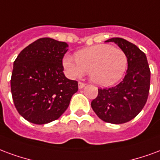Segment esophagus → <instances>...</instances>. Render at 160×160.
Here are the masks:
<instances>
[{
	"label": "esophagus",
	"mask_w": 160,
	"mask_h": 160,
	"mask_svg": "<svg viewBox=\"0 0 160 160\" xmlns=\"http://www.w3.org/2000/svg\"><path fill=\"white\" fill-rule=\"evenodd\" d=\"M85 86V83H83V82H78V88L81 89V88H84Z\"/></svg>",
	"instance_id": "esophagus-1"
}]
</instances>
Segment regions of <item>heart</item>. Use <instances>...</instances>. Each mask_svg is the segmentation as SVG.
Returning a JSON list of instances; mask_svg holds the SVG:
<instances>
[{
    "instance_id": "obj_1",
    "label": "heart",
    "mask_w": 160,
    "mask_h": 160,
    "mask_svg": "<svg viewBox=\"0 0 160 160\" xmlns=\"http://www.w3.org/2000/svg\"><path fill=\"white\" fill-rule=\"evenodd\" d=\"M76 58L66 55L63 66L69 77L75 78L88 70L89 78L101 87L119 82L126 72L128 58L123 50L108 44H99L77 52Z\"/></svg>"
}]
</instances>
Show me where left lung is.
<instances>
[{"instance_id":"8db88e82","label":"left lung","mask_w":160,"mask_h":160,"mask_svg":"<svg viewBox=\"0 0 160 160\" xmlns=\"http://www.w3.org/2000/svg\"><path fill=\"white\" fill-rule=\"evenodd\" d=\"M106 42L116 43L125 53L128 69L120 83L98 89L91 107L104 122L119 124L133 119L145 106L150 88V70L147 56L135 44L120 37Z\"/></svg>"}]
</instances>
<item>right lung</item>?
I'll list each match as a JSON object with an SVG mask.
<instances>
[{
  "instance_id": "obj_1",
  "label": "right lung",
  "mask_w": 160,
  "mask_h": 160,
  "mask_svg": "<svg viewBox=\"0 0 160 160\" xmlns=\"http://www.w3.org/2000/svg\"><path fill=\"white\" fill-rule=\"evenodd\" d=\"M68 47L64 42L40 38L22 50L13 62L12 96L18 113L29 122L45 124L58 119L78 90V82L63 72Z\"/></svg>"
}]
</instances>
